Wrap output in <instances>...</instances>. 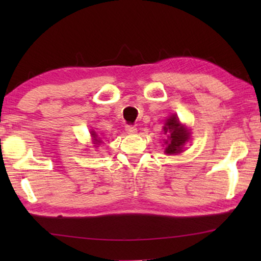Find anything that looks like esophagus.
Returning a JSON list of instances; mask_svg holds the SVG:
<instances>
[{
    "instance_id": "34e87169",
    "label": "esophagus",
    "mask_w": 261,
    "mask_h": 261,
    "mask_svg": "<svg viewBox=\"0 0 261 261\" xmlns=\"http://www.w3.org/2000/svg\"><path fill=\"white\" fill-rule=\"evenodd\" d=\"M125 131L127 132V134H136L137 132V127L135 126V125H131V124H129V125H125Z\"/></svg>"
}]
</instances>
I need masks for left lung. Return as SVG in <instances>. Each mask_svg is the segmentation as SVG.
<instances>
[{
  "label": "left lung",
  "instance_id": "obj_1",
  "mask_svg": "<svg viewBox=\"0 0 261 261\" xmlns=\"http://www.w3.org/2000/svg\"><path fill=\"white\" fill-rule=\"evenodd\" d=\"M163 131L168 136V140H166L167 154H176L182 152L184 144L189 139V132L184 126L180 125L178 118L176 116H170L168 118Z\"/></svg>",
  "mask_w": 261,
  "mask_h": 261
}]
</instances>
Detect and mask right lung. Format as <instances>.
I'll list each match as a JSON object with an SVG mask.
<instances>
[{"mask_svg": "<svg viewBox=\"0 0 261 261\" xmlns=\"http://www.w3.org/2000/svg\"><path fill=\"white\" fill-rule=\"evenodd\" d=\"M92 136H93V137H94V138H95V136H96V135H94V132H92Z\"/></svg>", "mask_w": 261, "mask_h": 261, "instance_id": "obj_1", "label": "right lung"}]
</instances>
